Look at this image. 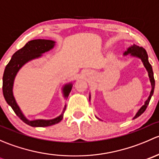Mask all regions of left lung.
Masks as SVG:
<instances>
[{"mask_svg": "<svg viewBox=\"0 0 159 159\" xmlns=\"http://www.w3.org/2000/svg\"><path fill=\"white\" fill-rule=\"evenodd\" d=\"M131 54V56H134V57H137L139 58H140L142 60V63H143L144 66L145 68H146V70H148V76L149 78H150V81H151V84H152V91L150 92V95H149L148 98L147 99L146 102H145V105L139 110V111L137 112V114L135 115V116L133 118V119L134 118H137L138 117L140 116L145 110H146L147 107H148L149 102L151 100V98H152V94L154 93V89H155V79H154V75H153V70H152V65H150V63L148 62V54H147L146 51L142 47H139V46L134 45L131 46L129 47V48L127 49V51H125L124 55H128V54ZM91 98V97H89V99Z\"/></svg>", "mask_w": 159, "mask_h": 159, "instance_id": "left-lung-1", "label": "left lung"}]
</instances>
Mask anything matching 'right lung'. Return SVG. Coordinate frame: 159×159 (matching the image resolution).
I'll list each match as a JSON object with an SVG mask.
<instances>
[{
	"instance_id": "1",
	"label": "right lung",
	"mask_w": 159,
	"mask_h": 159,
	"mask_svg": "<svg viewBox=\"0 0 159 159\" xmlns=\"http://www.w3.org/2000/svg\"><path fill=\"white\" fill-rule=\"evenodd\" d=\"M54 44L55 42L54 41L44 39H36L28 41L22 48L19 49L13 54L11 61L6 66L3 75V94L6 102L24 122L32 127H47L60 122L63 118L64 112L66 109V106L64 108L61 115L54 119H38L29 121L23 115L13 94V84H14V78L18 70L25 64L33 59L41 57L42 54L52 49ZM71 89V83L66 84L64 87L63 93L65 98H68V96L69 95Z\"/></svg>"
}]
</instances>
